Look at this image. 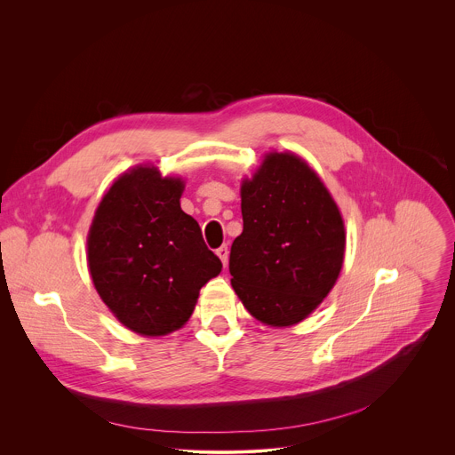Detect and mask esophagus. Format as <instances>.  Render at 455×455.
<instances>
[{
    "instance_id": "1",
    "label": "esophagus",
    "mask_w": 455,
    "mask_h": 455,
    "mask_svg": "<svg viewBox=\"0 0 455 455\" xmlns=\"http://www.w3.org/2000/svg\"><path fill=\"white\" fill-rule=\"evenodd\" d=\"M216 253H218V257L221 259V263H223V267H227V265H228V246H227V244L220 246V248L216 250Z\"/></svg>"
}]
</instances>
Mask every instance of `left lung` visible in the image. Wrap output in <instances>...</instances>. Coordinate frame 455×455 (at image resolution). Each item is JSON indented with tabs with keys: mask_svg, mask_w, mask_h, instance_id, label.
Returning a JSON list of instances; mask_svg holds the SVG:
<instances>
[{
	"mask_svg": "<svg viewBox=\"0 0 455 455\" xmlns=\"http://www.w3.org/2000/svg\"><path fill=\"white\" fill-rule=\"evenodd\" d=\"M243 232L230 248L232 288L274 328L304 320L335 286L344 263L340 211L316 172L270 153L241 185Z\"/></svg>",
	"mask_w": 455,
	"mask_h": 455,
	"instance_id": "left-lung-1",
	"label": "left lung"
}]
</instances>
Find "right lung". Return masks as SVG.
<instances>
[{
  "label": "right lung",
  "mask_w": 455,
  "mask_h": 455,
  "mask_svg": "<svg viewBox=\"0 0 455 455\" xmlns=\"http://www.w3.org/2000/svg\"><path fill=\"white\" fill-rule=\"evenodd\" d=\"M183 181L156 167L124 172L104 194L88 234L93 284L125 328L146 337L180 330L223 265L198 221L180 207Z\"/></svg>",
  "instance_id": "right-lung-1"
}]
</instances>
